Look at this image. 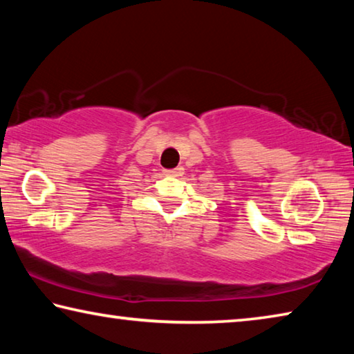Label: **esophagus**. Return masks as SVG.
<instances>
[{"label":"esophagus","instance_id":"1","mask_svg":"<svg viewBox=\"0 0 354 354\" xmlns=\"http://www.w3.org/2000/svg\"><path fill=\"white\" fill-rule=\"evenodd\" d=\"M183 169L181 167H178V169H171V170H164V175H169V176H178L181 175Z\"/></svg>","mask_w":354,"mask_h":354}]
</instances>
